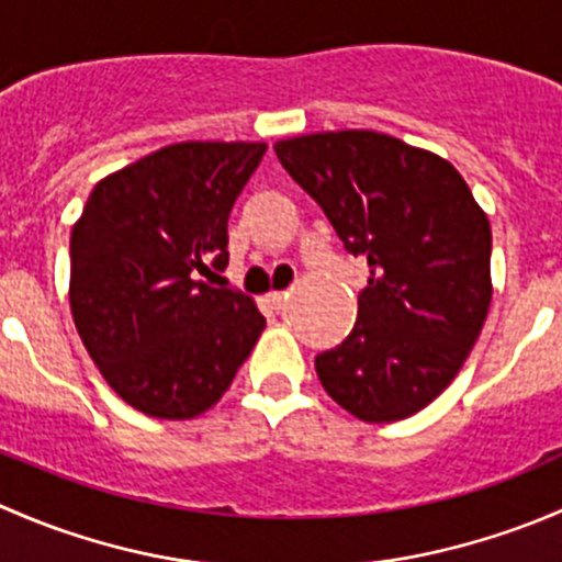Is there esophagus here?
Here are the masks:
<instances>
[{
	"label": "esophagus",
	"mask_w": 562,
	"mask_h": 562,
	"mask_svg": "<svg viewBox=\"0 0 562 562\" xmlns=\"http://www.w3.org/2000/svg\"><path fill=\"white\" fill-rule=\"evenodd\" d=\"M285 299H288L285 291H271V293H269V304H271V307H274V310H280L282 304H285Z\"/></svg>",
	"instance_id": "esophagus-1"
}]
</instances>
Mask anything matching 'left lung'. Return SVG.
<instances>
[{"mask_svg":"<svg viewBox=\"0 0 562 562\" xmlns=\"http://www.w3.org/2000/svg\"><path fill=\"white\" fill-rule=\"evenodd\" d=\"M277 157L370 266L359 317L315 359L326 394L370 424L427 407L479 339L492 302V231L443 157L372 130L277 140Z\"/></svg>","mask_w":562,"mask_h":562,"instance_id":"obj_1","label":"left lung"}]
</instances>
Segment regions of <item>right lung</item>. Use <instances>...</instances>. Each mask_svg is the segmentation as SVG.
Listing matches in <instances>:
<instances>
[{
    "label": "right lung",
    "instance_id": "add662e5",
    "mask_svg": "<svg viewBox=\"0 0 562 562\" xmlns=\"http://www.w3.org/2000/svg\"><path fill=\"white\" fill-rule=\"evenodd\" d=\"M266 144L184 140L94 184L70 234V310L105 383L135 411L201 416L266 317L198 274L228 266V217Z\"/></svg>",
    "mask_w": 562,
    "mask_h": 562
}]
</instances>
